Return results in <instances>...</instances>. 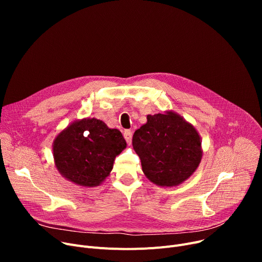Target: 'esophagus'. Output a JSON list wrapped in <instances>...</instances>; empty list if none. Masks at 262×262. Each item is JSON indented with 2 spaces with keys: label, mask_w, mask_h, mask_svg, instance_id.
<instances>
[{
  "label": "esophagus",
  "mask_w": 262,
  "mask_h": 262,
  "mask_svg": "<svg viewBox=\"0 0 262 262\" xmlns=\"http://www.w3.org/2000/svg\"><path fill=\"white\" fill-rule=\"evenodd\" d=\"M123 136H124V138H125V140H126L127 144L129 145V144L132 143V138H133V134H132V132H130L129 129H126L125 132H124Z\"/></svg>",
  "instance_id": "1"
}]
</instances>
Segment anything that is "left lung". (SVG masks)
<instances>
[{
    "label": "left lung",
    "mask_w": 262,
    "mask_h": 262,
    "mask_svg": "<svg viewBox=\"0 0 262 262\" xmlns=\"http://www.w3.org/2000/svg\"><path fill=\"white\" fill-rule=\"evenodd\" d=\"M133 136V147L149 182L159 187L183 184L199 168L202 139L196 128L172 110L147 115Z\"/></svg>",
    "instance_id": "obj_1"
}]
</instances>
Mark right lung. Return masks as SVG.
Masks as SVG:
<instances>
[{
	"label": "right lung",
	"mask_w": 262,
	"mask_h": 262,
	"mask_svg": "<svg viewBox=\"0 0 262 262\" xmlns=\"http://www.w3.org/2000/svg\"><path fill=\"white\" fill-rule=\"evenodd\" d=\"M125 147L119 129L109 128L99 119L84 118L69 124L55 137L53 157L66 180L92 188L105 182L116 157Z\"/></svg>",
	"instance_id": "add662e5"
}]
</instances>
